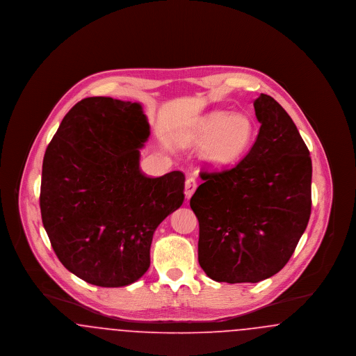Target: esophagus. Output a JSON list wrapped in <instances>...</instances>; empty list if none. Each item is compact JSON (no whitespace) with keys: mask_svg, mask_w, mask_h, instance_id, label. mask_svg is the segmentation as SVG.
I'll list each match as a JSON object with an SVG mask.
<instances>
[{"mask_svg":"<svg viewBox=\"0 0 356 356\" xmlns=\"http://www.w3.org/2000/svg\"><path fill=\"white\" fill-rule=\"evenodd\" d=\"M196 186H197V181H196V179H193V177H189V179H186V199H191L192 197V195H193V192L196 191Z\"/></svg>","mask_w":356,"mask_h":356,"instance_id":"esophagus-1","label":"esophagus"}]
</instances>
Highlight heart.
I'll use <instances>...</instances> for the list:
<instances>
[{"mask_svg":"<svg viewBox=\"0 0 356 356\" xmlns=\"http://www.w3.org/2000/svg\"><path fill=\"white\" fill-rule=\"evenodd\" d=\"M196 134L205 141L204 160L213 167L235 163L254 144L256 125L251 116L227 111H213L203 116Z\"/></svg>","mask_w":356,"mask_h":356,"instance_id":"heart-1","label":"heart"}]
</instances>
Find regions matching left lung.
<instances>
[{
  "instance_id": "8db88e82",
  "label": "left lung",
  "mask_w": 356,
  "mask_h": 356,
  "mask_svg": "<svg viewBox=\"0 0 356 356\" xmlns=\"http://www.w3.org/2000/svg\"><path fill=\"white\" fill-rule=\"evenodd\" d=\"M260 131L232 168L200 172L191 197L199 264L215 282L257 283L280 271L311 215L312 163L296 125L268 95L254 102Z\"/></svg>"
}]
</instances>
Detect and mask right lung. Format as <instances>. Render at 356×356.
<instances>
[{"instance_id": "add662e5", "label": "right lung", "mask_w": 356, "mask_h": 356, "mask_svg": "<svg viewBox=\"0 0 356 356\" xmlns=\"http://www.w3.org/2000/svg\"><path fill=\"white\" fill-rule=\"evenodd\" d=\"M149 124L138 102L88 97L61 121L42 161L40 208L53 251L89 284L124 287L151 264L159 224L184 202L186 176L147 177Z\"/></svg>"}]
</instances>
